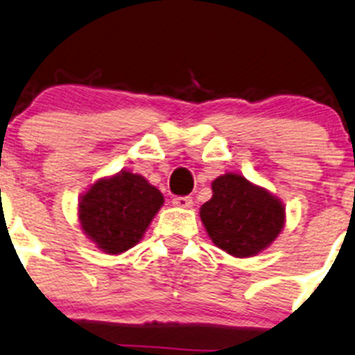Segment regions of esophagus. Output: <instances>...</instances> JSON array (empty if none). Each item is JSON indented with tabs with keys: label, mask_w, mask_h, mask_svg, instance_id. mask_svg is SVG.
Wrapping results in <instances>:
<instances>
[{
	"label": "esophagus",
	"mask_w": 355,
	"mask_h": 355,
	"mask_svg": "<svg viewBox=\"0 0 355 355\" xmlns=\"http://www.w3.org/2000/svg\"><path fill=\"white\" fill-rule=\"evenodd\" d=\"M173 205H175V207H180V208H191V207H193V198H191V196H177V198H173Z\"/></svg>",
	"instance_id": "esophagus-1"
}]
</instances>
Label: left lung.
Returning <instances> with one entry per match:
<instances>
[{"label":"left lung","mask_w":355,"mask_h":355,"mask_svg":"<svg viewBox=\"0 0 355 355\" xmlns=\"http://www.w3.org/2000/svg\"><path fill=\"white\" fill-rule=\"evenodd\" d=\"M210 201L200 217L218 248L234 257H250L270 247L286 223L282 201L245 177L226 173L211 182Z\"/></svg>","instance_id":"8db88e82"}]
</instances>
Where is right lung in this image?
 <instances>
[{
  "label": "right lung",
  "instance_id": "obj_1",
  "mask_svg": "<svg viewBox=\"0 0 355 355\" xmlns=\"http://www.w3.org/2000/svg\"><path fill=\"white\" fill-rule=\"evenodd\" d=\"M162 203L159 189L141 175L121 171L91 185L78 203V218L103 252L121 254L144 238Z\"/></svg>",
  "mask_w": 355,
  "mask_h": 355
}]
</instances>
